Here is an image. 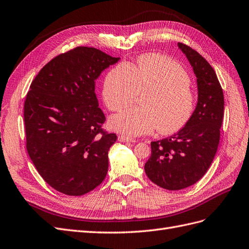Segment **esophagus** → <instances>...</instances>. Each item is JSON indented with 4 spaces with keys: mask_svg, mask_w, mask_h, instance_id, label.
<instances>
[{
    "mask_svg": "<svg viewBox=\"0 0 249 249\" xmlns=\"http://www.w3.org/2000/svg\"><path fill=\"white\" fill-rule=\"evenodd\" d=\"M119 141L120 142H123V143H134L136 142V140L132 139V138H129V137H126V136H120L119 137Z\"/></svg>",
    "mask_w": 249,
    "mask_h": 249,
    "instance_id": "34e87169",
    "label": "esophagus"
}]
</instances>
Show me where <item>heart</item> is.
<instances>
[{
  "mask_svg": "<svg viewBox=\"0 0 249 249\" xmlns=\"http://www.w3.org/2000/svg\"><path fill=\"white\" fill-rule=\"evenodd\" d=\"M143 107H130L113 116L112 129L129 136H142L156 128L161 134H172L186 125L195 108V95L190 78L176 61L160 54H146L137 66L122 63L106 75L102 96L111 111L132 103L138 91Z\"/></svg>",
  "mask_w": 249,
  "mask_h": 249,
  "instance_id": "1",
  "label": "heart"
}]
</instances>
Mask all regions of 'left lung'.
<instances>
[{"label": "left lung", "mask_w": 249, "mask_h": 249, "mask_svg": "<svg viewBox=\"0 0 249 249\" xmlns=\"http://www.w3.org/2000/svg\"><path fill=\"white\" fill-rule=\"evenodd\" d=\"M197 78V105L189 122L166 139L151 142L145 172L159 187L188 188L208 171L217 152L224 113V97L214 69L195 50L178 42Z\"/></svg>", "instance_id": "obj_1"}]
</instances>
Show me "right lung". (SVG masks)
<instances>
[{
  "label": "right lung",
  "mask_w": 249,
  "mask_h": 249,
  "mask_svg": "<svg viewBox=\"0 0 249 249\" xmlns=\"http://www.w3.org/2000/svg\"><path fill=\"white\" fill-rule=\"evenodd\" d=\"M119 59L77 47L49 61L30 85L24 105L27 151L44 180L60 193H89L107 174L117 136L101 128L105 116L95 85Z\"/></svg>",
  "instance_id": "add662e5"
}]
</instances>
